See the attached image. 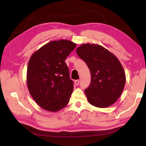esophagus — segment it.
<instances>
[{
    "mask_svg": "<svg viewBox=\"0 0 146 146\" xmlns=\"http://www.w3.org/2000/svg\"><path fill=\"white\" fill-rule=\"evenodd\" d=\"M74 83H75V85H78V84H79V80H75Z\"/></svg>",
    "mask_w": 146,
    "mask_h": 146,
    "instance_id": "esophagus-1",
    "label": "esophagus"
}]
</instances>
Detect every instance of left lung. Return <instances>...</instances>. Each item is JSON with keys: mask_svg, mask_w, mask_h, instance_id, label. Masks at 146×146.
<instances>
[{"mask_svg": "<svg viewBox=\"0 0 146 146\" xmlns=\"http://www.w3.org/2000/svg\"><path fill=\"white\" fill-rule=\"evenodd\" d=\"M76 52L90 70L91 83L85 90L89 103L99 108H107L115 103L126 80L125 71L117 57L95 44H83Z\"/></svg>", "mask_w": 146, "mask_h": 146, "instance_id": "1", "label": "left lung"}]
</instances>
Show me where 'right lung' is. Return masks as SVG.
<instances>
[{
  "label": "right lung",
  "instance_id": "obj_1",
  "mask_svg": "<svg viewBox=\"0 0 146 146\" xmlns=\"http://www.w3.org/2000/svg\"><path fill=\"white\" fill-rule=\"evenodd\" d=\"M76 46L66 39L52 41L30 57L27 72L28 90L37 104L47 111H58L69 103L74 84L64 61Z\"/></svg>",
  "mask_w": 146,
  "mask_h": 146
}]
</instances>
